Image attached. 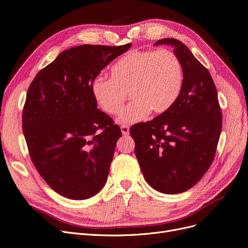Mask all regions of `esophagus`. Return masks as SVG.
I'll return each instance as SVG.
<instances>
[{"instance_id": "esophagus-1", "label": "esophagus", "mask_w": 248, "mask_h": 248, "mask_svg": "<svg viewBox=\"0 0 248 248\" xmlns=\"http://www.w3.org/2000/svg\"><path fill=\"white\" fill-rule=\"evenodd\" d=\"M122 133L124 136H128L129 135V126L128 125H122L121 126Z\"/></svg>"}]
</instances>
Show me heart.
Wrapping results in <instances>:
<instances>
[{"mask_svg": "<svg viewBox=\"0 0 248 248\" xmlns=\"http://www.w3.org/2000/svg\"><path fill=\"white\" fill-rule=\"evenodd\" d=\"M183 84V65L173 51L134 50L113 65L110 78L96 77L91 91L98 107L108 114L121 111L128 93L132 101L117 119V123L127 124L150 112L160 115L170 110Z\"/></svg>", "mask_w": 248, "mask_h": 248, "instance_id": "b5f03b06", "label": "heart"}]
</instances>
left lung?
Here are the masks:
<instances>
[{
    "mask_svg": "<svg viewBox=\"0 0 248 248\" xmlns=\"http://www.w3.org/2000/svg\"><path fill=\"white\" fill-rule=\"evenodd\" d=\"M159 44L174 47L183 65V89L170 110L132 126L129 134L148 184L165 194H178L197 184L211 166L222 113L209 71L189 48L173 38L155 42Z\"/></svg>",
    "mask_w": 248,
    "mask_h": 248,
    "instance_id": "8db88e82",
    "label": "left lung"
}]
</instances>
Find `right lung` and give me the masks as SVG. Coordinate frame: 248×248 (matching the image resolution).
<instances>
[{
	"instance_id": "1",
	"label": "right lung",
	"mask_w": 248,
	"mask_h": 248,
	"mask_svg": "<svg viewBox=\"0 0 248 248\" xmlns=\"http://www.w3.org/2000/svg\"><path fill=\"white\" fill-rule=\"evenodd\" d=\"M131 46L86 44L65 50L28 88L22 126L30 158L64 197L84 200L106 184L122 132L97 108L91 83Z\"/></svg>"
}]
</instances>
